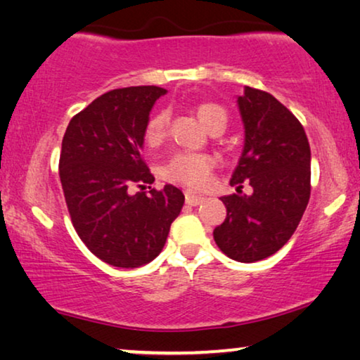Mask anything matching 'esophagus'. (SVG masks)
I'll use <instances>...</instances> for the list:
<instances>
[{
    "label": "esophagus",
    "mask_w": 360,
    "mask_h": 360,
    "mask_svg": "<svg viewBox=\"0 0 360 360\" xmlns=\"http://www.w3.org/2000/svg\"><path fill=\"white\" fill-rule=\"evenodd\" d=\"M184 195H186V204H189V205H199L205 200V198H202V195L191 193V191H186Z\"/></svg>",
    "instance_id": "esophagus-1"
}]
</instances>
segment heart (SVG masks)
<instances>
[{"instance_id": "obj_1", "label": "heart", "mask_w": 360, "mask_h": 360, "mask_svg": "<svg viewBox=\"0 0 360 360\" xmlns=\"http://www.w3.org/2000/svg\"><path fill=\"white\" fill-rule=\"evenodd\" d=\"M195 113L204 127L209 131L215 128H225L227 124V113L214 102H200L195 107ZM167 124H169V112L160 110L148 120L145 128V141L150 146H158L165 141L167 135ZM215 167V160L207 153H191L181 151L176 153L166 166L162 167V176L167 181L176 184H183L189 189H204L209 184L210 174Z\"/></svg>"}]
</instances>
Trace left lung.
<instances>
[{
	"label": "left lung",
	"instance_id": "8db88e82",
	"mask_svg": "<svg viewBox=\"0 0 360 360\" xmlns=\"http://www.w3.org/2000/svg\"><path fill=\"white\" fill-rule=\"evenodd\" d=\"M245 146L224 195V224L214 240L232 260L252 263L273 255L290 240L311 194V150L300 120L263 90L247 87L238 97ZM243 184L254 189L241 194Z\"/></svg>",
	"mask_w": 360,
	"mask_h": 360
}]
</instances>
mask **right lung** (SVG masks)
Here are the masks:
<instances>
[{"label": "right lung", "mask_w": 360, "mask_h": 360, "mask_svg": "<svg viewBox=\"0 0 360 360\" xmlns=\"http://www.w3.org/2000/svg\"><path fill=\"white\" fill-rule=\"evenodd\" d=\"M165 94L155 85L110 90L72 117L62 140L59 176L72 225L108 265L155 260L183 209L174 186L145 191L155 181L141 158L145 128Z\"/></svg>", "instance_id": "right-lung-1"}]
</instances>
